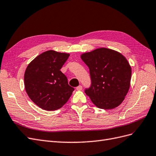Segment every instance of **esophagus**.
Masks as SVG:
<instances>
[{
    "instance_id": "1",
    "label": "esophagus",
    "mask_w": 156,
    "mask_h": 156,
    "mask_svg": "<svg viewBox=\"0 0 156 156\" xmlns=\"http://www.w3.org/2000/svg\"><path fill=\"white\" fill-rule=\"evenodd\" d=\"M82 89H83V87H82V86H81V85L78 86V87L76 88V90H81Z\"/></svg>"
}]
</instances>
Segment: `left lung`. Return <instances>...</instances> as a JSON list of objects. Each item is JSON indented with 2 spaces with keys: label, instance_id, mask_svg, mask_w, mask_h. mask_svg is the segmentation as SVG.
<instances>
[{
  "label": "left lung",
  "instance_id": "8db88e82",
  "mask_svg": "<svg viewBox=\"0 0 156 156\" xmlns=\"http://www.w3.org/2000/svg\"><path fill=\"white\" fill-rule=\"evenodd\" d=\"M81 58L90 69L91 87L85 93L97 107L112 109L119 106L129 91L131 68L119 52L98 48L83 53Z\"/></svg>",
  "mask_w": 156,
  "mask_h": 156
}]
</instances>
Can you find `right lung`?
Returning <instances> with one entry per match:
<instances>
[{
  "mask_svg": "<svg viewBox=\"0 0 156 156\" xmlns=\"http://www.w3.org/2000/svg\"><path fill=\"white\" fill-rule=\"evenodd\" d=\"M69 53L53 50L44 52L27 66L24 75L25 88L36 105L46 111L62 107L72 96L74 88L60 69Z\"/></svg>",
  "mask_w": 156,
  "mask_h": 156,
  "instance_id": "1",
  "label": "right lung"
}]
</instances>
